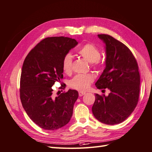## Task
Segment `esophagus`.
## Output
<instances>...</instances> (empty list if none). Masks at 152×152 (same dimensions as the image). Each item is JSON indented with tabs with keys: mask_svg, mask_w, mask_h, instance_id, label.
<instances>
[{
	"mask_svg": "<svg viewBox=\"0 0 152 152\" xmlns=\"http://www.w3.org/2000/svg\"><path fill=\"white\" fill-rule=\"evenodd\" d=\"M86 92H83V91H80L79 92V96H83L84 94H86Z\"/></svg>",
	"mask_w": 152,
	"mask_h": 152,
	"instance_id": "1",
	"label": "esophagus"
}]
</instances>
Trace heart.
I'll list each match as a JSON object with an SVG mask.
<instances>
[{"instance_id":"b5f03b06","label":"heart","mask_w":152,"mask_h":152,"mask_svg":"<svg viewBox=\"0 0 152 152\" xmlns=\"http://www.w3.org/2000/svg\"><path fill=\"white\" fill-rule=\"evenodd\" d=\"M77 54L90 63L95 65L100 64V51L96 45L93 43H87L81 47ZM72 59L71 56L66 54L62 61L63 70L66 73L72 71ZM93 77L90 75H77L70 81V87L77 90L84 91L89 87L90 84L93 82Z\"/></svg>"}]
</instances>
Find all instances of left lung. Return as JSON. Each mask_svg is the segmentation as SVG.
Segmentation results:
<instances>
[{
	"mask_svg": "<svg viewBox=\"0 0 152 152\" xmlns=\"http://www.w3.org/2000/svg\"><path fill=\"white\" fill-rule=\"evenodd\" d=\"M105 44V67L95 86L110 91L108 96L95 95L92 107L94 117L107 125L121 123L132 114L138 103L140 75L131 50L109 35L98 34Z\"/></svg>",
	"mask_w": 152,
	"mask_h": 152,
	"instance_id": "left-lung-1",
	"label": "left lung"
}]
</instances>
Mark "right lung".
Listing matches in <instances>:
<instances>
[{
	"instance_id": "1",
	"label": "right lung",
	"mask_w": 152,
	"mask_h": 152,
	"mask_svg": "<svg viewBox=\"0 0 152 152\" xmlns=\"http://www.w3.org/2000/svg\"><path fill=\"white\" fill-rule=\"evenodd\" d=\"M77 45L75 39L47 37L24 61L20 81L21 103L31 121L44 129L61 128L72 117L77 91L69 89L56 96L52 87L63 78V59Z\"/></svg>"
}]
</instances>
